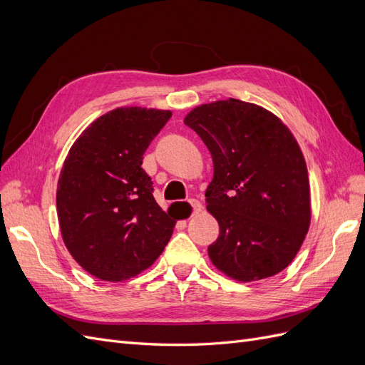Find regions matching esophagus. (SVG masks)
<instances>
[{"label":"esophagus","mask_w":365,"mask_h":365,"mask_svg":"<svg viewBox=\"0 0 365 365\" xmlns=\"http://www.w3.org/2000/svg\"><path fill=\"white\" fill-rule=\"evenodd\" d=\"M189 204H190V207H192V213H193V215H197L200 212H202V204H201L200 201H197V200H190Z\"/></svg>","instance_id":"1"}]
</instances>
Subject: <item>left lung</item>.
Instances as JSON below:
<instances>
[{"instance_id": "8db88e82", "label": "left lung", "mask_w": 365, "mask_h": 365, "mask_svg": "<svg viewBox=\"0 0 365 365\" xmlns=\"http://www.w3.org/2000/svg\"><path fill=\"white\" fill-rule=\"evenodd\" d=\"M184 123L213 158L207 210L219 224L210 260L237 282L283 271L311 225L303 152L283 121L259 105L227 98L196 106Z\"/></svg>"}]
</instances>
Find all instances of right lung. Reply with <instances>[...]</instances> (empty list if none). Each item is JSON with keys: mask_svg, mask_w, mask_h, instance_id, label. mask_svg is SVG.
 <instances>
[{"mask_svg": "<svg viewBox=\"0 0 365 365\" xmlns=\"http://www.w3.org/2000/svg\"><path fill=\"white\" fill-rule=\"evenodd\" d=\"M170 111L123 106L94 120L74 141L58 181L63 244L94 277L121 282L158 259L176 220L157 204L143 153Z\"/></svg>", "mask_w": 365, "mask_h": 365, "instance_id": "obj_1", "label": "right lung"}]
</instances>
